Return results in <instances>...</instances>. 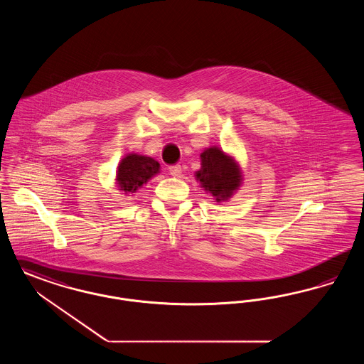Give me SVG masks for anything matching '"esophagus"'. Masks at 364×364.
I'll return each mask as SVG.
<instances>
[{
  "label": "esophagus",
  "instance_id": "esophagus-1",
  "mask_svg": "<svg viewBox=\"0 0 364 364\" xmlns=\"http://www.w3.org/2000/svg\"><path fill=\"white\" fill-rule=\"evenodd\" d=\"M169 173L173 177H180V175H181V165H171L169 166Z\"/></svg>",
  "mask_w": 364,
  "mask_h": 364
}]
</instances>
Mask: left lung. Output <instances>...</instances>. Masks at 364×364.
Here are the masks:
<instances>
[{"instance_id": "obj_1", "label": "left lung", "mask_w": 364, "mask_h": 364, "mask_svg": "<svg viewBox=\"0 0 364 364\" xmlns=\"http://www.w3.org/2000/svg\"><path fill=\"white\" fill-rule=\"evenodd\" d=\"M200 161L202 168L195 173L196 180L215 202L229 200L242 181L240 165L217 146L205 149Z\"/></svg>"}]
</instances>
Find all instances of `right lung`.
Returning a JSON list of instances; mask_svg holds the SVG:
<instances>
[{
  "label": "right lung",
  "mask_w": 364,
  "mask_h": 364,
  "mask_svg": "<svg viewBox=\"0 0 364 364\" xmlns=\"http://www.w3.org/2000/svg\"><path fill=\"white\" fill-rule=\"evenodd\" d=\"M160 173V164L151 157L131 153L117 166V184L124 195L136 192L153 176Z\"/></svg>",
  "instance_id": "1"
}]
</instances>
